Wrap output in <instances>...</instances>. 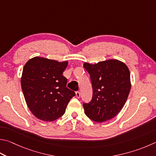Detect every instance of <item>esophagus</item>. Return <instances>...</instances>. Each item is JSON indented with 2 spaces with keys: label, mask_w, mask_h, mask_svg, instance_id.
Segmentation results:
<instances>
[{
  "label": "esophagus",
  "mask_w": 156,
  "mask_h": 156,
  "mask_svg": "<svg viewBox=\"0 0 156 156\" xmlns=\"http://www.w3.org/2000/svg\"><path fill=\"white\" fill-rule=\"evenodd\" d=\"M76 98H80V93L78 92V91H76Z\"/></svg>",
  "instance_id": "34e87169"
}]
</instances>
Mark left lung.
Segmentation results:
<instances>
[{
  "label": "left lung",
  "mask_w": 156,
  "mask_h": 156,
  "mask_svg": "<svg viewBox=\"0 0 156 156\" xmlns=\"http://www.w3.org/2000/svg\"><path fill=\"white\" fill-rule=\"evenodd\" d=\"M93 87V98L84 103V113L95 122L101 123L115 117L127 101L131 89L130 73L126 65L117 59L95 64L84 63Z\"/></svg>",
  "instance_id": "left-lung-1"
}]
</instances>
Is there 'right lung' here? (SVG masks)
<instances>
[{
	"label": "right lung",
	"instance_id": "add662e5",
	"mask_svg": "<svg viewBox=\"0 0 156 156\" xmlns=\"http://www.w3.org/2000/svg\"><path fill=\"white\" fill-rule=\"evenodd\" d=\"M68 61L58 62L35 56L24 65L21 86L25 101L34 116L44 121L61 117L75 92L63 76Z\"/></svg>",
	"mask_w": 156,
	"mask_h": 156
}]
</instances>
